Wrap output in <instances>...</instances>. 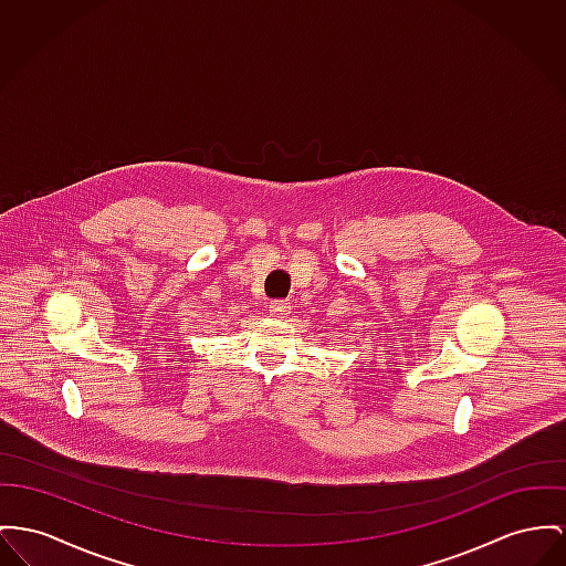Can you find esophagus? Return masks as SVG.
Listing matches in <instances>:
<instances>
[{"label": "esophagus", "mask_w": 566, "mask_h": 566, "mask_svg": "<svg viewBox=\"0 0 566 566\" xmlns=\"http://www.w3.org/2000/svg\"><path fill=\"white\" fill-rule=\"evenodd\" d=\"M268 313L272 315V317H285V315H290L292 313V306H290V302L287 301H272L268 304Z\"/></svg>", "instance_id": "1"}]
</instances>
